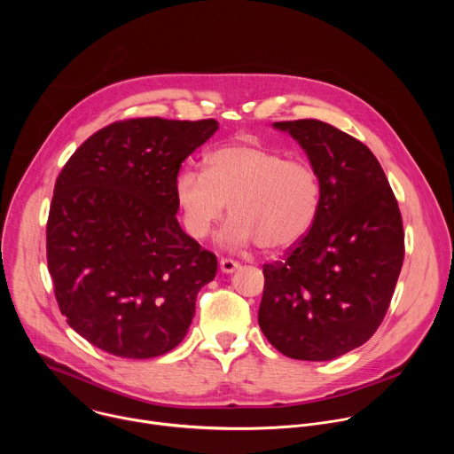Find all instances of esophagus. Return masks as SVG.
Wrapping results in <instances>:
<instances>
[{
    "label": "esophagus",
    "instance_id": "34e87169",
    "mask_svg": "<svg viewBox=\"0 0 454 454\" xmlns=\"http://www.w3.org/2000/svg\"><path fill=\"white\" fill-rule=\"evenodd\" d=\"M219 266H221V271L223 273H233L240 264L237 262V261H231V258H221V261H219Z\"/></svg>",
    "mask_w": 454,
    "mask_h": 454
}]
</instances>
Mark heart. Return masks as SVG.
Instances as JSON below:
<instances>
[{
  "label": "heart",
  "instance_id": "1",
  "mask_svg": "<svg viewBox=\"0 0 454 454\" xmlns=\"http://www.w3.org/2000/svg\"><path fill=\"white\" fill-rule=\"evenodd\" d=\"M319 192L310 163L246 140L212 151L205 170L183 168L174 184L183 228L196 240L212 233L228 205L233 217L219 235L228 249L294 246L316 219Z\"/></svg>",
  "mask_w": 454,
  "mask_h": 454
}]
</instances>
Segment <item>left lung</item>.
I'll use <instances>...</instances> for the list:
<instances>
[{
	"mask_svg": "<svg viewBox=\"0 0 454 454\" xmlns=\"http://www.w3.org/2000/svg\"><path fill=\"white\" fill-rule=\"evenodd\" d=\"M275 127L303 147L321 192L307 235L262 268L258 325L284 356L329 361L366 343L382 323L404 261L403 217L363 142L312 118Z\"/></svg>",
	"mask_w": 454,
	"mask_h": 454,
	"instance_id": "1",
	"label": "left lung"
}]
</instances>
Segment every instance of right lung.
<instances>
[{
    "label": "right lung",
    "instance_id": "1",
    "mask_svg": "<svg viewBox=\"0 0 454 454\" xmlns=\"http://www.w3.org/2000/svg\"><path fill=\"white\" fill-rule=\"evenodd\" d=\"M217 120L129 118L90 137L62 167L46 261L68 325L97 348L149 359L177 347L217 256L188 237L174 184Z\"/></svg>",
    "mask_w": 454,
    "mask_h": 454
}]
</instances>
